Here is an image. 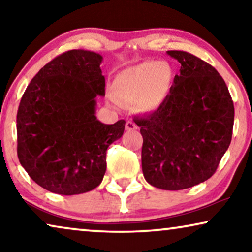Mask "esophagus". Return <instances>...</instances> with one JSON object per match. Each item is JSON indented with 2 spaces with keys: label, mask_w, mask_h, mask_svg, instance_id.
I'll return each mask as SVG.
<instances>
[{
  "label": "esophagus",
  "mask_w": 252,
  "mask_h": 252,
  "mask_svg": "<svg viewBox=\"0 0 252 252\" xmlns=\"http://www.w3.org/2000/svg\"><path fill=\"white\" fill-rule=\"evenodd\" d=\"M126 129L127 130H135V129H137L136 124L133 123V122H130V120H128V122L126 123Z\"/></svg>",
  "instance_id": "34e87169"
}]
</instances>
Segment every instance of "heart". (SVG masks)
<instances>
[{
  "label": "heart",
  "mask_w": 252,
  "mask_h": 252,
  "mask_svg": "<svg viewBox=\"0 0 252 252\" xmlns=\"http://www.w3.org/2000/svg\"><path fill=\"white\" fill-rule=\"evenodd\" d=\"M172 71L166 63L148 61L117 74L113 95L125 104H136L141 111H153L166 97Z\"/></svg>",
  "instance_id": "1"
}]
</instances>
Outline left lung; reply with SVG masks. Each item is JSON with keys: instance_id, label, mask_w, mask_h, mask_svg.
I'll return each mask as SVG.
<instances>
[{"instance_id": "obj_1", "label": "left lung", "mask_w": 252, "mask_h": 252, "mask_svg": "<svg viewBox=\"0 0 252 252\" xmlns=\"http://www.w3.org/2000/svg\"><path fill=\"white\" fill-rule=\"evenodd\" d=\"M181 64L163 103L134 118L143 136L142 171L154 187L190 188L211 178L232 141L234 104L211 65L181 50L167 51Z\"/></svg>"}]
</instances>
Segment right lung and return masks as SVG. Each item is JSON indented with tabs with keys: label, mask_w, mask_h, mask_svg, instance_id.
Wrapping results in <instances>:
<instances>
[{
	"label": "right lung",
	"mask_w": 252,
	"mask_h": 252,
	"mask_svg": "<svg viewBox=\"0 0 252 252\" xmlns=\"http://www.w3.org/2000/svg\"><path fill=\"white\" fill-rule=\"evenodd\" d=\"M103 57L74 49L44 65L24 93L17 112V154L41 187L60 195L91 191L103 180L106 149L123 136L125 120H97L105 95Z\"/></svg>",
	"instance_id": "obj_1"
}]
</instances>
